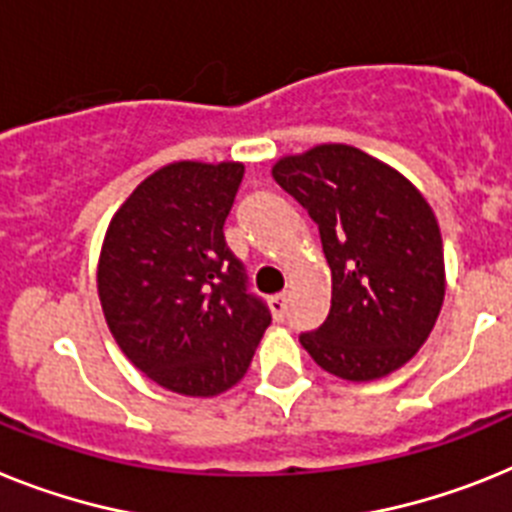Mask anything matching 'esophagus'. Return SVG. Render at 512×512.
<instances>
[{
	"instance_id": "esophagus-1",
	"label": "esophagus",
	"mask_w": 512,
	"mask_h": 512,
	"mask_svg": "<svg viewBox=\"0 0 512 512\" xmlns=\"http://www.w3.org/2000/svg\"><path fill=\"white\" fill-rule=\"evenodd\" d=\"M270 309H273L276 320H283V317H286V312H289V294L270 296Z\"/></svg>"
}]
</instances>
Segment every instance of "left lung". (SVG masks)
I'll return each mask as SVG.
<instances>
[{
	"instance_id": "8db88e82",
	"label": "left lung",
	"mask_w": 512,
	"mask_h": 512,
	"mask_svg": "<svg viewBox=\"0 0 512 512\" xmlns=\"http://www.w3.org/2000/svg\"><path fill=\"white\" fill-rule=\"evenodd\" d=\"M273 179L317 223L333 278L328 317L299 336L307 354L351 382L403 367L445 296L440 226L422 192L351 145L281 158Z\"/></svg>"
}]
</instances>
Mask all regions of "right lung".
Wrapping results in <instances>:
<instances>
[{
  "label": "right lung",
  "mask_w": 512,
  "mask_h": 512,
  "mask_svg": "<svg viewBox=\"0 0 512 512\" xmlns=\"http://www.w3.org/2000/svg\"><path fill=\"white\" fill-rule=\"evenodd\" d=\"M242 176V163L163 166L127 197L103 239L98 296L111 336L174 393L229 390L270 325L223 236Z\"/></svg>",
  "instance_id": "1"
}]
</instances>
